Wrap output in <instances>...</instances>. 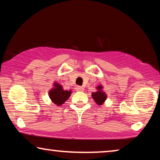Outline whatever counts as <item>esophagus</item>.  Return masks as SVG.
<instances>
[{
  "instance_id": "1",
  "label": "esophagus",
  "mask_w": 160,
  "mask_h": 160,
  "mask_svg": "<svg viewBox=\"0 0 160 160\" xmlns=\"http://www.w3.org/2000/svg\"><path fill=\"white\" fill-rule=\"evenodd\" d=\"M84 88L83 87H81V86H78L77 87H76V90L77 91H79V92H83L84 91Z\"/></svg>"
}]
</instances>
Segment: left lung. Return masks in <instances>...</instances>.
Listing matches in <instances>:
<instances>
[{
  "instance_id": "left-lung-1",
  "label": "left lung",
  "mask_w": 160,
  "mask_h": 160,
  "mask_svg": "<svg viewBox=\"0 0 160 160\" xmlns=\"http://www.w3.org/2000/svg\"><path fill=\"white\" fill-rule=\"evenodd\" d=\"M102 87L101 85H100V86L97 87V92L92 93V96L94 100H95L96 103L98 105H100V106L103 103L107 98L106 94L102 90Z\"/></svg>"
}]
</instances>
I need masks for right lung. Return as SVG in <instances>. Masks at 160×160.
Masks as SVG:
<instances>
[{
    "label": "right lung",
    "mask_w": 160,
    "mask_h": 160,
    "mask_svg": "<svg viewBox=\"0 0 160 160\" xmlns=\"http://www.w3.org/2000/svg\"><path fill=\"white\" fill-rule=\"evenodd\" d=\"M54 88L49 92V96L52 101L57 106H60L68 99L71 94V90H64L58 83H54Z\"/></svg>",
    "instance_id": "obj_1"
}]
</instances>
